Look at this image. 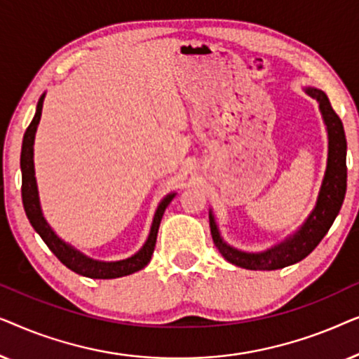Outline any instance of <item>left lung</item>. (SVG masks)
I'll return each mask as SVG.
<instances>
[{
	"mask_svg": "<svg viewBox=\"0 0 359 359\" xmlns=\"http://www.w3.org/2000/svg\"><path fill=\"white\" fill-rule=\"evenodd\" d=\"M302 90L313 100H317L328 139L327 168L323 173L320 189H318L316 205L297 230H294L281 242L271 245L263 252H243V250L235 248L225 242L219 225L215 222L212 209H209L210 233H212L215 247L220 255L235 266L255 269V271H273V269H281L299 263L320 243L341 209L346 193L345 129H343L340 117L333 111L325 93L313 86H306Z\"/></svg>",
	"mask_w": 359,
	"mask_h": 359,
	"instance_id": "8db88e82",
	"label": "left lung"
}]
</instances>
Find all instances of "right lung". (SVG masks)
I'll return each instance as SVG.
<instances>
[{"label":"right lung","mask_w":359,"mask_h":359,"mask_svg":"<svg viewBox=\"0 0 359 359\" xmlns=\"http://www.w3.org/2000/svg\"><path fill=\"white\" fill-rule=\"evenodd\" d=\"M43 100H46V93L39 97L36 114L31 124H29L26 134L22 139V149H21V173H22V204L24 210L29 222L34 227V230L41 235V238L46 242V245L50 248V252L65 264L67 268H70L72 271L81 276L93 278V279H114L129 276V274L140 271L142 268H145L150 263L151 255H154L155 243H156V233H158V227L163 217L165 209L168 208V204L173 201L176 193L166 194L163 199L160 201L156 205V210L154 214V220H151L149 237H147L145 243L142 245L139 252L132 255L129 258L119 259V262H101V259L90 258L80 250L73 247L65 240L60 238L57 235L55 230L50 227V224L47 222V219L43 217L42 208H41V199H39V189H37V180H36V168H34V140H36V132L37 126L41 122L42 116V106Z\"/></svg>","instance_id":"add662e5"}]
</instances>
